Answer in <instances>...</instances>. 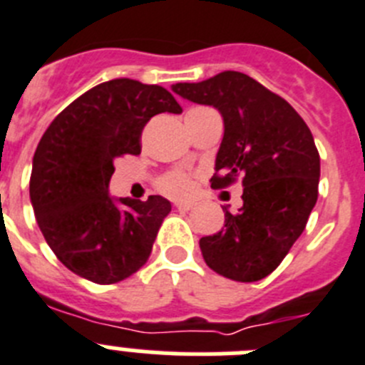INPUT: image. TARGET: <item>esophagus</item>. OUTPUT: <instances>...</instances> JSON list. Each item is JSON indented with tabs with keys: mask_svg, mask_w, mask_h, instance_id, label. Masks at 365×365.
<instances>
[{
	"mask_svg": "<svg viewBox=\"0 0 365 365\" xmlns=\"http://www.w3.org/2000/svg\"><path fill=\"white\" fill-rule=\"evenodd\" d=\"M175 207L178 209V211H190L192 207H195V203L190 202H176Z\"/></svg>",
	"mask_w": 365,
	"mask_h": 365,
	"instance_id": "34e87169",
	"label": "esophagus"
}]
</instances>
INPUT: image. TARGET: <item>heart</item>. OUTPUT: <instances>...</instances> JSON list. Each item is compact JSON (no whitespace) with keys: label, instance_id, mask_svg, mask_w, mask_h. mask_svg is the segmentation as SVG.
I'll return each mask as SVG.
<instances>
[{"label":"heart","instance_id":"1","mask_svg":"<svg viewBox=\"0 0 365 365\" xmlns=\"http://www.w3.org/2000/svg\"><path fill=\"white\" fill-rule=\"evenodd\" d=\"M160 189L173 198H185L192 192V178L183 170H173L160 180Z\"/></svg>","mask_w":365,"mask_h":365}]
</instances>
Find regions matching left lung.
I'll list each match as a JSON object with an SVG mask.
<instances>
[{"label":"left lung","instance_id":"1","mask_svg":"<svg viewBox=\"0 0 365 365\" xmlns=\"http://www.w3.org/2000/svg\"><path fill=\"white\" fill-rule=\"evenodd\" d=\"M173 91L222 114L212 189L238 178L244 185L238 212L223 207V227L200 240L203 260L229 280H262L300 238L317 203L320 156L313 134L284 98L244 72H220Z\"/></svg>","mask_w":365,"mask_h":365}]
</instances>
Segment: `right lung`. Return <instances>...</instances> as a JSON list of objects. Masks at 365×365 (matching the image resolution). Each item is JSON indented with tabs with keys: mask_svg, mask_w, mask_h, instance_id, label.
<instances>
[{
	"mask_svg": "<svg viewBox=\"0 0 365 365\" xmlns=\"http://www.w3.org/2000/svg\"><path fill=\"white\" fill-rule=\"evenodd\" d=\"M180 114L175 96L129 78L96 85L65 107L32 160L31 202L58 260L94 284H116L145 265L170 202L110 198L114 160L140 154L143 127Z\"/></svg>",
	"mask_w": 365,
	"mask_h": 365,
	"instance_id": "add662e5",
	"label": "right lung"
}]
</instances>
